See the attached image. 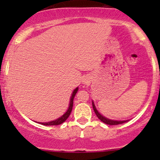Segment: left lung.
<instances>
[{
  "mask_svg": "<svg viewBox=\"0 0 160 160\" xmlns=\"http://www.w3.org/2000/svg\"><path fill=\"white\" fill-rule=\"evenodd\" d=\"M92 105H93V111H94L95 114H96V115L98 116V118H99L101 122H104V123L107 124V125H120V124H123V123H125V122H128V121H114V120H111V119L107 118L104 117V116L101 115V114L98 112V110L96 109V108H95V105H94V104H93V101H92Z\"/></svg>",
  "mask_w": 160,
  "mask_h": 160,
  "instance_id": "8db88e82",
  "label": "left lung"
}]
</instances>
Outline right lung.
<instances>
[{
  "mask_svg": "<svg viewBox=\"0 0 160 160\" xmlns=\"http://www.w3.org/2000/svg\"><path fill=\"white\" fill-rule=\"evenodd\" d=\"M77 90H78V88H76V89L73 90V92H72V96H71V98H70V106H69L68 110H67V112H66L65 114L62 116V117L59 118L58 119H56V120H55V121H52V122H46V123H40V124H42V125H60V124L63 123V122H65L67 118H68V117L70 116L71 111H72V104H73V98H74V97H75L76 93H77Z\"/></svg>",
  "mask_w": 160,
  "mask_h": 160,
  "instance_id": "right-lung-1",
  "label": "right lung"
}]
</instances>
